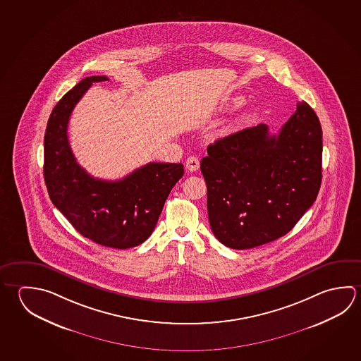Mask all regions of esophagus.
Listing matches in <instances>:
<instances>
[{
  "instance_id": "1",
  "label": "esophagus",
  "mask_w": 361,
  "mask_h": 361,
  "mask_svg": "<svg viewBox=\"0 0 361 361\" xmlns=\"http://www.w3.org/2000/svg\"><path fill=\"white\" fill-rule=\"evenodd\" d=\"M199 167H200V162H199V159H197V157L191 156V157L186 159V169H188L189 171H197V170H199Z\"/></svg>"
}]
</instances>
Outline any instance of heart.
<instances>
[{
	"instance_id": "obj_1",
	"label": "heart",
	"mask_w": 361,
	"mask_h": 361,
	"mask_svg": "<svg viewBox=\"0 0 361 361\" xmlns=\"http://www.w3.org/2000/svg\"><path fill=\"white\" fill-rule=\"evenodd\" d=\"M243 102V100L240 99V97H237V99H234L233 104L235 105V106H238V105H240Z\"/></svg>"
}]
</instances>
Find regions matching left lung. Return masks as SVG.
<instances>
[{"mask_svg":"<svg viewBox=\"0 0 361 361\" xmlns=\"http://www.w3.org/2000/svg\"><path fill=\"white\" fill-rule=\"evenodd\" d=\"M209 223L224 246L247 250L288 233L316 202L322 128L305 102L279 134L266 124L215 140L200 164Z\"/></svg>","mask_w":361,"mask_h":361,"instance_id":"1","label":"left lung"}]
</instances>
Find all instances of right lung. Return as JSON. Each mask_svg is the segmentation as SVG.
<instances>
[{"label": "right lung", "mask_w": 361, "mask_h": 361, "mask_svg": "<svg viewBox=\"0 0 361 361\" xmlns=\"http://www.w3.org/2000/svg\"><path fill=\"white\" fill-rule=\"evenodd\" d=\"M83 78L58 102L47 124L44 180L54 207L83 237L113 248H130L152 234L166 199L183 178V164L151 162L118 181L92 178L77 164L67 127L71 113L94 82Z\"/></svg>", "instance_id": "obj_1"}]
</instances>
